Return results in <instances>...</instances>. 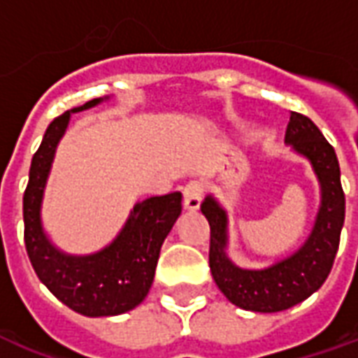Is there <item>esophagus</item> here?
<instances>
[{
	"label": "esophagus",
	"mask_w": 358,
	"mask_h": 358,
	"mask_svg": "<svg viewBox=\"0 0 358 358\" xmlns=\"http://www.w3.org/2000/svg\"><path fill=\"white\" fill-rule=\"evenodd\" d=\"M203 191L204 185L197 180H191L187 184L184 185V208L187 210H197L201 206V201H203Z\"/></svg>",
	"instance_id": "1"
}]
</instances>
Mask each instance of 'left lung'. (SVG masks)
<instances>
[{
  "mask_svg": "<svg viewBox=\"0 0 358 358\" xmlns=\"http://www.w3.org/2000/svg\"><path fill=\"white\" fill-rule=\"evenodd\" d=\"M285 143L312 161L321 184V208L310 238L299 252L264 270H244L229 261L227 214L212 197L201 204L210 225V270L217 287L234 306L274 313L293 308L313 294L331 274L345 217L340 165L331 143L304 114L291 113Z\"/></svg>",
  "mask_w": 358,
  "mask_h": 358,
  "instance_id": "8db88e82",
  "label": "left lung"
}]
</instances>
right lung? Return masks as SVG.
Returning <instances> with one entry per match:
<instances>
[{
    "label": "right lung",
    "instance_id": "right-lung-1",
    "mask_svg": "<svg viewBox=\"0 0 358 358\" xmlns=\"http://www.w3.org/2000/svg\"><path fill=\"white\" fill-rule=\"evenodd\" d=\"M99 101H88L71 113L95 106ZM71 113L52 120L31 159L24 191L26 252L37 278L65 306L88 317L120 315L138 306L148 294L161 244L182 212V193L173 191L135 204L118 238L99 253L73 257L58 252L43 233L39 210L54 152L67 129Z\"/></svg>",
    "mask_w": 358,
    "mask_h": 358
}]
</instances>
